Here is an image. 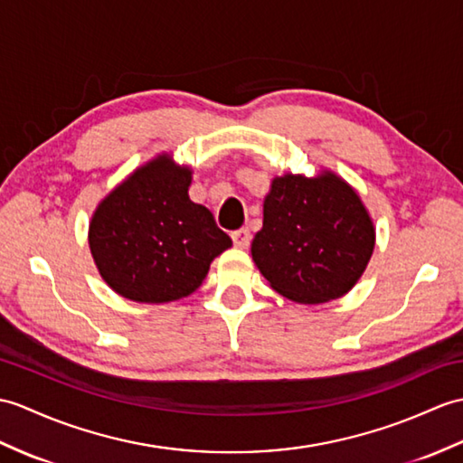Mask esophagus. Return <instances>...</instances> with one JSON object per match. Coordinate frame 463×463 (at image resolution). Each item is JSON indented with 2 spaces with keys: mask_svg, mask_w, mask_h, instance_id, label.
Wrapping results in <instances>:
<instances>
[{
  "mask_svg": "<svg viewBox=\"0 0 463 463\" xmlns=\"http://www.w3.org/2000/svg\"><path fill=\"white\" fill-rule=\"evenodd\" d=\"M231 236H232L234 246H239V249H246V246L250 244V232H249V229H239V231H234Z\"/></svg>",
  "mask_w": 463,
  "mask_h": 463,
  "instance_id": "1",
  "label": "esophagus"
}]
</instances>
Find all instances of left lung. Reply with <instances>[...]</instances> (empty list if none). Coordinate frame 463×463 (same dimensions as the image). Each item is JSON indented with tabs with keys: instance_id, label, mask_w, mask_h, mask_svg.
I'll list each match as a JSON object with an SVG mask.
<instances>
[{
	"instance_id": "obj_1",
	"label": "left lung",
	"mask_w": 463,
	"mask_h": 463,
	"mask_svg": "<svg viewBox=\"0 0 463 463\" xmlns=\"http://www.w3.org/2000/svg\"><path fill=\"white\" fill-rule=\"evenodd\" d=\"M374 249L367 209L333 174L272 181L252 258L270 286L299 304L341 298L359 280Z\"/></svg>"
}]
</instances>
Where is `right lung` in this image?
I'll use <instances>...</instances> for the list:
<instances>
[{
  "instance_id": "add662e5",
  "label": "right lung",
  "mask_w": 463,
  "mask_h": 463,
  "mask_svg": "<svg viewBox=\"0 0 463 463\" xmlns=\"http://www.w3.org/2000/svg\"><path fill=\"white\" fill-rule=\"evenodd\" d=\"M191 171L161 156L139 167L96 209L89 242L116 294L165 304L201 286L211 262L232 246L213 213L187 195Z\"/></svg>"
}]
</instances>
